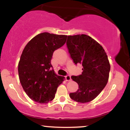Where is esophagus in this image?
I'll return each instance as SVG.
<instances>
[{
    "mask_svg": "<svg viewBox=\"0 0 130 130\" xmlns=\"http://www.w3.org/2000/svg\"><path fill=\"white\" fill-rule=\"evenodd\" d=\"M65 79H66L67 81H70V80H71V76L69 75H67L65 76Z\"/></svg>",
    "mask_w": 130,
    "mask_h": 130,
    "instance_id": "obj_1",
    "label": "esophagus"
}]
</instances>
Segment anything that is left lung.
<instances>
[{
    "label": "left lung",
    "instance_id": "left-lung-1",
    "mask_svg": "<svg viewBox=\"0 0 130 130\" xmlns=\"http://www.w3.org/2000/svg\"><path fill=\"white\" fill-rule=\"evenodd\" d=\"M67 46L74 63L83 67L81 74L71 76L79 89L70 93V98L82 103L90 102L108 83L111 69L108 56L97 41L84 34L68 36Z\"/></svg>",
    "mask_w": 130,
    "mask_h": 130
}]
</instances>
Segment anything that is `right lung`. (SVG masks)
Returning <instances> with one entry per match:
<instances>
[{"label":"right lung","instance_id":"obj_1","mask_svg":"<svg viewBox=\"0 0 130 130\" xmlns=\"http://www.w3.org/2000/svg\"><path fill=\"white\" fill-rule=\"evenodd\" d=\"M67 35L38 34L25 46L18 63L20 83L32 100L47 103L55 97L64 77L55 73L51 63L54 51L66 42Z\"/></svg>","mask_w":130,"mask_h":130}]
</instances>
